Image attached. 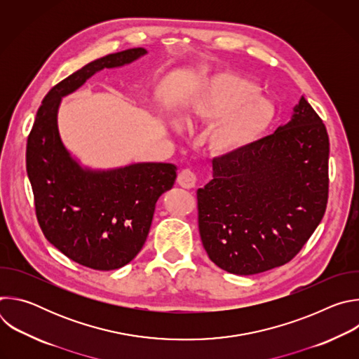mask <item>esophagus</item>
<instances>
[{
	"label": "esophagus",
	"instance_id": "34e87169",
	"mask_svg": "<svg viewBox=\"0 0 359 359\" xmlns=\"http://www.w3.org/2000/svg\"><path fill=\"white\" fill-rule=\"evenodd\" d=\"M177 183L179 186H182L183 189H193L196 187L197 183V176L193 170L190 169H183L179 176H177Z\"/></svg>",
	"mask_w": 359,
	"mask_h": 359
}]
</instances>
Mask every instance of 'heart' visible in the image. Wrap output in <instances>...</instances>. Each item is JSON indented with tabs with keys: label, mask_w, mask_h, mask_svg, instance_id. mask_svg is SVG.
I'll return each mask as SVG.
<instances>
[{
	"label": "heart",
	"mask_w": 359,
	"mask_h": 359,
	"mask_svg": "<svg viewBox=\"0 0 359 359\" xmlns=\"http://www.w3.org/2000/svg\"><path fill=\"white\" fill-rule=\"evenodd\" d=\"M259 86L234 74L210 76L186 102L182 122L217 123L209 147L217 156L243 151L257 142L273 122L274 111L260 99Z\"/></svg>",
	"instance_id": "obj_1"
}]
</instances>
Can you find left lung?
Returning <instances> with one entry per match:
<instances>
[{"label": "left lung", "instance_id": "left-lung-1", "mask_svg": "<svg viewBox=\"0 0 359 359\" xmlns=\"http://www.w3.org/2000/svg\"><path fill=\"white\" fill-rule=\"evenodd\" d=\"M330 139L302 96L291 121L234 155L213 159L197 190L198 231L220 269L259 274L291 262L328 201Z\"/></svg>", "mask_w": 359, "mask_h": 359}]
</instances>
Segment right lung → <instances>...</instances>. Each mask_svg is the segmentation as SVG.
<instances>
[{
	"label": "right lung",
	"mask_w": 359,
	"mask_h": 359,
	"mask_svg": "<svg viewBox=\"0 0 359 359\" xmlns=\"http://www.w3.org/2000/svg\"><path fill=\"white\" fill-rule=\"evenodd\" d=\"M146 54L132 48L89 62L50 89L27 140V173L35 213L46 240L72 262L109 271L142 250L158 198L176 180L170 163H135L114 170L82 169L65 149L57 123L61 97L95 72L133 62Z\"/></svg>",
	"instance_id": "right-lung-1"
}]
</instances>
